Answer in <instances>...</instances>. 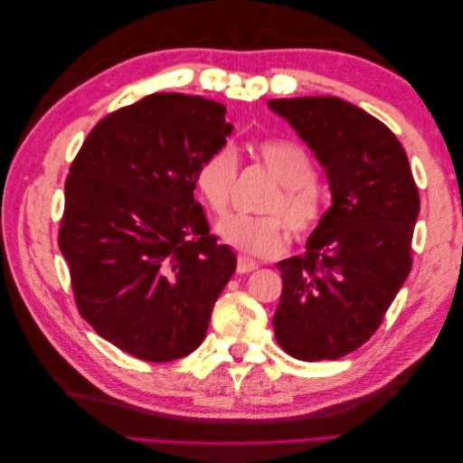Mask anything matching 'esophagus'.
<instances>
[{"mask_svg":"<svg viewBox=\"0 0 463 463\" xmlns=\"http://www.w3.org/2000/svg\"><path fill=\"white\" fill-rule=\"evenodd\" d=\"M259 269V262L257 260H252V259H249V257H241L237 259V272L239 274H247V272H252V270H257Z\"/></svg>","mask_w":463,"mask_h":463,"instance_id":"1","label":"esophagus"}]
</instances>
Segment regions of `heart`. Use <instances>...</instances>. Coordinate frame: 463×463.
Returning <instances> with one entry per match:
<instances>
[{"label":"heart","mask_w":463,"mask_h":463,"mask_svg":"<svg viewBox=\"0 0 463 463\" xmlns=\"http://www.w3.org/2000/svg\"><path fill=\"white\" fill-rule=\"evenodd\" d=\"M257 159L279 181L262 203L269 214H226L216 222L219 237L232 249L270 257L287 244V226L294 239H307L320 221L317 166L302 145L287 139H267L254 146ZM239 179V156L231 145L216 146L194 171V189L214 214L229 206Z\"/></svg>","instance_id":"heart-1"}]
</instances>
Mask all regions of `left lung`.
Instances as JSON below:
<instances>
[{"mask_svg":"<svg viewBox=\"0 0 463 463\" xmlns=\"http://www.w3.org/2000/svg\"><path fill=\"white\" fill-rule=\"evenodd\" d=\"M269 107L317 153L332 191L307 252L277 264L274 336L292 358L338 360L370 340L408 279L418 186L396 135L360 107L338 97Z\"/></svg>","mask_w":463,"mask_h":463,"instance_id":"8db88e82","label":"left lung"}]
</instances>
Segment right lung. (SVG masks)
Wrapping results in <instances>:
<instances>
[{
	"instance_id": "add662e5",
	"label": "right lung",
	"mask_w": 463,
	"mask_h": 463,
	"mask_svg": "<svg viewBox=\"0 0 463 463\" xmlns=\"http://www.w3.org/2000/svg\"><path fill=\"white\" fill-rule=\"evenodd\" d=\"M224 113L203 97L146 95L103 117L69 166L57 242L77 310L139 360L199 348L237 269L193 194L196 166L232 131Z\"/></svg>"
}]
</instances>
